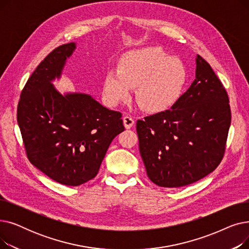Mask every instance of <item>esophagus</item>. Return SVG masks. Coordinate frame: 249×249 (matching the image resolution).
<instances>
[{"instance_id": "esophagus-1", "label": "esophagus", "mask_w": 249, "mask_h": 249, "mask_svg": "<svg viewBox=\"0 0 249 249\" xmlns=\"http://www.w3.org/2000/svg\"><path fill=\"white\" fill-rule=\"evenodd\" d=\"M123 123H124L125 128L129 129V128H131L134 125V119H133L131 116L126 115V116L123 117Z\"/></svg>"}]
</instances>
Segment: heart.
<instances>
[{
  "label": "heart",
  "instance_id": "heart-1",
  "mask_svg": "<svg viewBox=\"0 0 249 249\" xmlns=\"http://www.w3.org/2000/svg\"><path fill=\"white\" fill-rule=\"evenodd\" d=\"M187 81V70L179 59L171 58L156 47L128 52L118 70H110L104 77L103 98L116 107L125 102L135 88L140 108L159 113L172 107L179 98Z\"/></svg>",
  "mask_w": 249,
  "mask_h": 249
}]
</instances>
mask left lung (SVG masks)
Wrapping results in <instances>:
<instances>
[{
	"instance_id": "obj_1",
	"label": "left lung",
	"mask_w": 249,
	"mask_h": 249,
	"mask_svg": "<svg viewBox=\"0 0 249 249\" xmlns=\"http://www.w3.org/2000/svg\"><path fill=\"white\" fill-rule=\"evenodd\" d=\"M196 65L195 81L171 109L136 123L146 174L160 187H184L203 178L225 152L231 123L227 91L200 55Z\"/></svg>"
}]
</instances>
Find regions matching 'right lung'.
Masks as SVG:
<instances>
[{"label":"right lung","instance_id":"right-lung-1","mask_svg":"<svg viewBox=\"0 0 249 249\" xmlns=\"http://www.w3.org/2000/svg\"><path fill=\"white\" fill-rule=\"evenodd\" d=\"M74 42L55 48L26 83L17 121L30 162L59 184L76 187L94 178L112 140L124 131L121 113L88 94H60L59 78Z\"/></svg>","mask_w":249,"mask_h":249}]
</instances>
